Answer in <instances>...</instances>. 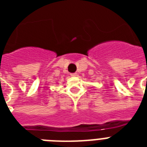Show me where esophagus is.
I'll return each mask as SVG.
<instances>
[{
  "mask_svg": "<svg viewBox=\"0 0 147 147\" xmlns=\"http://www.w3.org/2000/svg\"><path fill=\"white\" fill-rule=\"evenodd\" d=\"M70 75H71V76H77V73H71Z\"/></svg>",
  "mask_w": 147,
  "mask_h": 147,
  "instance_id": "34e87169",
  "label": "esophagus"
}]
</instances>
